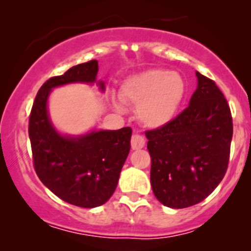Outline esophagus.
Segmentation results:
<instances>
[{"instance_id": "esophagus-1", "label": "esophagus", "mask_w": 251, "mask_h": 251, "mask_svg": "<svg viewBox=\"0 0 251 251\" xmlns=\"http://www.w3.org/2000/svg\"><path fill=\"white\" fill-rule=\"evenodd\" d=\"M130 146H132V149H134V151L142 149L146 146V141H144V138L142 135L133 134L132 139H130Z\"/></svg>"}]
</instances>
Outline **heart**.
I'll use <instances>...</instances> for the list:
<instances>
[{
  "label": "heart",
  "instance_id": "b5f03b06",
  "mask_svg": "<svg viewBox=\"0 0 251 251\" xmlns=\"http://www.w3.org/2000/svg\"><path fill=\"white\" fill-rule=\"evenodd\" d=\"M185 93V83L176 72L146 70L128 75L119 87L118 96L123 102L137 104L135 113L143 126L162 128L174 118ZM117 110L123 105L113 100Z\"/></svg>",
  "mask_w": 251,
  "mask_h": 251
}]
</instances>
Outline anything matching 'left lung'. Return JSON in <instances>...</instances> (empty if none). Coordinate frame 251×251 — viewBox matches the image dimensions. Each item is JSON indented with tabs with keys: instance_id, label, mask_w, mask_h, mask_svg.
Returning <instances> with one entry per match:
<instances>
[{
	"instance_id": "left-lung-1",
	"label": "left lung",
	"mask_w": 251,
	"mask_h": 251,
	"mask_svg": "<svg viewBox=\"0 0 251 251\" xmlns=\"http://www.w3.org/2000/svg\"><path fill=\"white\" fill-rule=\"evenodd\" d=\"M195 75L189 105L167 126L146 132L151 189L163 205L174 209L204 201L224 178L230 154L229 104L214 80Z\"/></svg>"
}]
</instances>
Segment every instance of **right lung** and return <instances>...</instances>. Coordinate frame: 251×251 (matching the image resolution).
Masks as SVG:
<instances>
[{
	"label": "right lung",
	"instance_id": "obj_1",
	"mask_svg": "<svg viewBox=\"0 0 251 251\" xmlns=\"http://www.w3.org/2000/svg\"><path fill=\"white\" fill-rule=\"evenodd\" d=\"M96 59L77 64L41 87L29 116L28 134L37 176L52 193L72 205L96 208L113 195L122 167L130 151L132 128L97 130L82 135L62 134L48 114L52 89L70 83H97Z\"/></svg>",
	"mask_w": 251,
	"mask_h": 251
}]
</instances>
